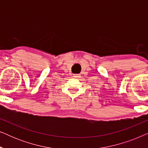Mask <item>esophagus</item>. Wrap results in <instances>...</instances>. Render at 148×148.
<instances>
[{
	"mask_svg": "<svg viewBox=\"0 0 148 148\" xmlns=\"http://www.w3.org/2000/svg\"><path fill=\"white\" fill-rule=\"evenodd\" d=\"M74 75L75 77H77V78L81 77V76H80L79 74H75V75Z\"/></svg>",
	"mask_w": 148,
	"mask_h": 148,
	"instance_id": "34e87169",
	"label": "esophagus"
}]
</instances>
